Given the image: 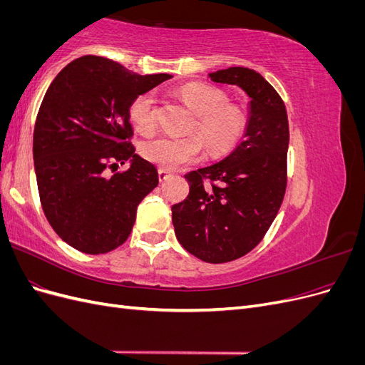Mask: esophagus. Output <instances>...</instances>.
<instances>
[{
	"mask_svg": "<svg viewBox=\"0 0 365 365\" xmlns=\"http://www.w3.org/2000/svg\"><path fill=\"white\" fill-rule=\"evenodd\" d=\"M170 176V172H168V170H164V169H160L158 170V180L160 181H165Z\"/></svg>",
	"mask_w": 365,
	"mask_h": 365,
	"instance_id": "34e87169",
	"label": "esophagus"
}]
</instances>
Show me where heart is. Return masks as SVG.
<instances>
[{"mask_svg":"<svg viewBox=\"0 0 365 365\" xmlns=\"http://www.w3.org/2000/svg\"><path fill=\"white\" fill-rule=\"evenodd\" d=\"M182 102L195 113L190 132L200 135L210 155L222 157L236 148L244 137L248 118L236 103H227V94L216 86L187 83L178 90ZM129 120L141 134H150L157 126V96L153 91L137 96L129 105ZM199 137V138H200ZM197 135L184 138L157 137L141 145L146 161L164 170L178 169L202 157L204 143Z\"/></svg>","mask_w":365,"mask_h":365,"instance_id":"b5f03b06","label":"heart"}]
</instances>
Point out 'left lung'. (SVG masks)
Returning a JSON list of instances; mask_svg holds the SVG:
<instances>
[{
    "label": "left lung",
    "mask_w": 365,
    "mask_h": 365,
    "mask_svg": "<svg viewBox=\"0 0 365 365\" xmlns=\"http://www.w3.org/2000/svg\"><path fill=\"white\" fill-rule=\"evenodd\" d=\"M250 98L245 140L217 164L185 175L187 200L172 207L176 239L207 263H227L256 248L277 216L288 185L289 123L279 93L254 70L210 74Z\"/></svg>",
    "instance_id": "1"
}]
</instances>
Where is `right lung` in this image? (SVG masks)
Returning a JSON list of instances; mask_svg holds the SVG:
<instances>
[{
	"label": "right lung",
	"instance_id": "right-lung-1",
	"mask_svg": "<svg viewBox=\"0 0 365 365\" xmlns=\"http://www.w3.org/2000/svg\"><path fill=\"white\" fill-rule=\"evenodd\" d=\"M170 77L82 56L43 96L33 132L39 200L51 228L77 251L105 254L123 245L138 204L158 185L157 168L130 143L129 105ZM128 159L129 170L107 176Z\"/></svg>",
	"mask_w": 365,
	"mask_h": 365
}]
</instances>
